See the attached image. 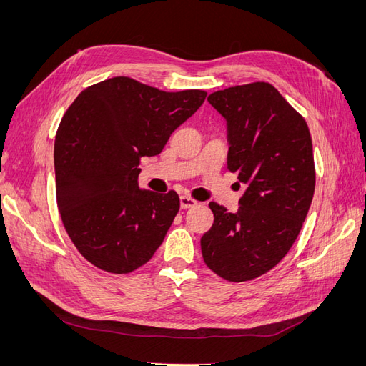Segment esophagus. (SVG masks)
I'll list each match as a JSON object with an SVG mask.
<instances>
[{"label": "esophagus", "mask_w": 366, "mask_h": 366, "mask_svg": "<svg viewBox=\"0 0 366 366\" xmlns=\"http://www.w3.org/2000/svg\"><path fill=\"white\" fill-rule=\"evenodd\" d=\"M180 204L183 209H189V207H194L198 204V202H195L194 198H191L189 195H182L180 197Z\"/></svg>", "instance_id": "1"}]
</instances>
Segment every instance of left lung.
Instances as JSON below:
<instances>
[{"label":"left lung","mask_w":366,"mask_h":366,"mask_svg":"<svg viewBox=\"0 0 366 366\" xmlns=\"http://www.w3.org/2000/svg\"><path fill=\"white\" fill-rule=\"evenodd\" d=\"M207 101L227 122V168L246 191L235 214L209 203L214 224L202 253L221 278L244 282L272 270L302 229L316 183L312 136L267 82L230 86Z\"/></svg>","instance_id":"1"}]
</instances>
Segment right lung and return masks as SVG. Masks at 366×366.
Masks as SVG:
<instances>
[{
    "label": "right lung",
    "mask_w": 366,
    "mask_h": 366,
    "mask_svg": "<svg viewBox=\"0 0 366 366\" xmlns=\"http://www.w3.org/2000/svg\"><path fill=\"white\" fill-rule=\"evenodd\" d=\"M206 96L117 76L85 88L64 114L54 139L58 207L73 244L97 269L134 272L160 247L180 198L140 189L137 166L162 152Z\"/></svg>",
    "instance_id": "add662e5"
}]
</instances>
